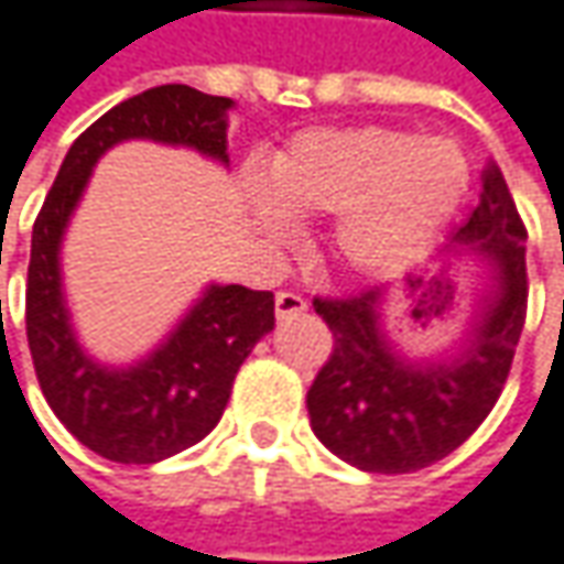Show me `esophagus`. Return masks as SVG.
I'll return each instance as SVG.
<instances>
[{"instance_id": "1", "label": "esophagus", "mask_w": 564, "mask_h": 564, "mask_svg": "<svg viewBox=\"0 0 564 564\" xmlns=\"http://www.w3.org/2000/svg\"><path fill=\"white\" fill-rule=\"evenodd\" d=\"M308 308V303L303 296H296V293H278L274 296V315H278V322H286V318H296V315H303Z\"/></svg>"}]
</instances>
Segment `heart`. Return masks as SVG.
<instances>
[{
    "label": "heart",
    "instance_id": "heart-1",
    "mask_svg": "<svg viewBox=\"0 0 564 564\" xmlns=\"http://www.w3.org/2000/svg\"><path fill=\"white\" fill-rule=\"evenodd\" d=\"M264 185H249L252 220L283 239L293 217L337 214L330 256L356 274L404 268L438 234L470 188V160L448 135L388 126L312 129L278 151Z\"/></svg>",
    "mask_w": 564,
    "mask_h": 564
}]
</instances>
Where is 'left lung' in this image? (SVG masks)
Masks as SVG:
<instances>
[{
  "label": "left lung",
  "instance_id": "left-lung-1",
  "mask_svg": "<svg viewBox=\"0 0 564 564\" xmlns=\"http://www.w3.org/2000/svg\"><path fill=\"white\" fill-rule=\"evenodd\" d=\"M527 230L496 166L479 205L452 234L435 264L477 258L474 308L452 350L410 356L388 334L391 286L350 300H315L334 334V354L306 394L318 442L366 474H413L464 445L496 406L527 315ZM445 274V271H442ZM429 274L406 278L420 290Z\"/></svg>",
  "mask_w": 564,
  "mask_h": 564
}]
</instances>
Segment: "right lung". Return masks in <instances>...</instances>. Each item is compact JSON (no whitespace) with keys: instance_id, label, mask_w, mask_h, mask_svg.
Returning <instances> with one entry per match:
<instances>
[{"instance_id":"right-lung-1","label":"right lung","mask_w":564,"mask_h":564,"mask_svg":"<svg viewBox=\"0 0 564 564\" xmlns=\"http://www.w3.org/2000/svg\"><path fill=\"white\" fill-rule=\"evenodd\" d=\"M230 97L160 85L104 112L62 160L31 236L28 344L46 404L82 445L116 464H158L192 448L220 423L234 379L274 330V293L208 283L158 347L132 362L87 350L62 281V242L100 158L122 141L188 148L230 166Z\"/></svg>"}]
</instances>
